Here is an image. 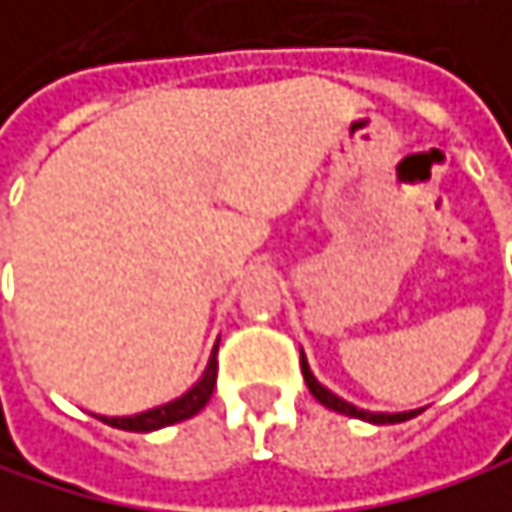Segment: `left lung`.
Wrapping results in <instances>:
<instances>
[{
  "label": "left lung",
  "instance_id": "obj_1",
  "mask_svg": "<svg viewBox=\"0 0 512 512\" xmlns=\"http://www.w3.org/2000/svg\"><path fill=\"white\" fill-rule=\"evenodd\" d=\"M300 366H303V378H306V387H309V393L321 402V405H327L330 411H339V414H348V417H357V420H366V423H378V426H384V423H405V420H411V417H417L420 411H402V414H375V411H363V408H357V405H351V402H345L342 396H336L333 390H327L315 375H312V369H309V363H306V354H300Z\"/></svg>",
  "mask_w": 512,
  "mask_h": 512
}]
</instances>
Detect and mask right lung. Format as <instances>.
<instances>
[{
  "instance_id": "add662e5",
  "label": "right lung",
  "mask_w": 512,
  "mask_h": 512,
  "mask_svg": "<svg viewBox=\"0 0 512 512\" xmlns=\"http://www.w3.org/2000/svg\"><path fill=\"white\" fill-rule=\"evenodd\" d=\"M215 354H218V342H215V348H212V354H209V363H206L200 381H197L188 393H182L179 399H173V402H167V405H158V408H149V411L134 414V417H101V420H104L107 426L125 429V432H155V429H164V426H173V423H182V420L194 417L197 411L206 408V402H209V396H212V390H215V375H218V360H215Z\"/></svg>"
}]
</instances>
